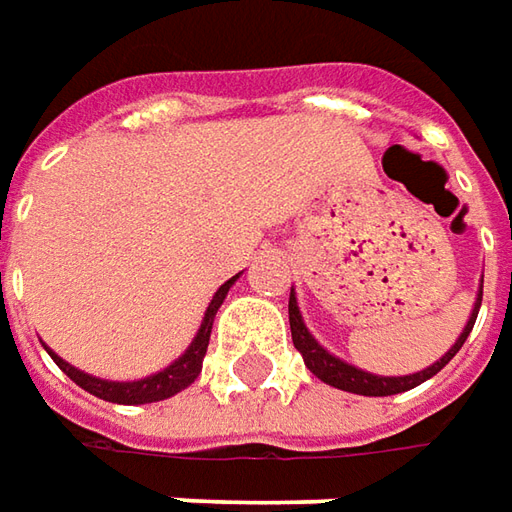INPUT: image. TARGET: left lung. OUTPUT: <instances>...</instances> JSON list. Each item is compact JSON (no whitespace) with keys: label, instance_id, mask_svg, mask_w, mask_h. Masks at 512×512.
<instances>
[{"label":"left lung","instance_id":"1","mask_svg":"<svg viewBox=\"0 0 512 512\" xmlns=\"http://www.w3.org/2000/svg\"><path fill=\"white\" fill-rule=\"evenodd\" d=\"M479 307H482V290H479V298H476V307H473L471 318H468V324L462 329V335H459V341H456L445 355H442L434 366H428L423 372H417V375H406V377H377L369 375V372H360L355 366H349L344 360L332 358L324 346L318 344L315 338H312L307 327H304V321H301V312H298L296 296L290 293V332H293V344L301 352V358L307 363V369H310L312 375L318 377V380H324L327 386H335V389H341V392H352V394H366V397H389V394H400L408 392V389H414V386H420L425 383L428 377H434L440 372L442 366L448 363V360L454 358L456 352L462 349L465 344V338L471 335L473 324H476V315H479Z\"/></svg>","mask_w":512,"mask_h":512}]
</instances>
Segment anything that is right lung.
I'll use <instances>...</instances> for the list:
<instances>
[{"label":"right lung","mask_w":512,"mask_h":512,"mask_svg":"<svg viewBox=\"0 0 512 512\" xmlns=\"http://www.w3.org/2000/svg\"><path fill=\"white\" fill-rule=\"evenodd\" d=\"M236 281L228 279L219 290H216V296L211 298V304H208V310H205V318H202V327L197 332V338L191 341V346L185 349L183 358H177L168 369L163 372H157L152 377H143V380H135V383H112V380H101V377H92L84 375V372H78L75 366H70L67 360H61L56 352H50V358L56 360L58 369L64 372V375L75 380L84 392L95 394V397H101V400H109V403H120V406H140V403H157V400H166L171 394L183 392L185 386H191L197 375L202 372V358H205V352H208V341H211V327H214V315L216 310L222 307V301L228 296V290H231V284Z\"/></svg>","instance_id":"add662e5"}]
</instances>
